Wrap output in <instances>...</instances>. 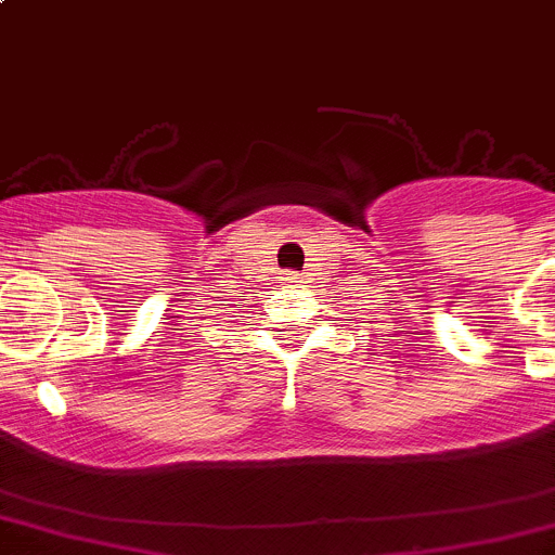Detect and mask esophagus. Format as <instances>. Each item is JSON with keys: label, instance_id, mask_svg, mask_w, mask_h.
I'll list each match as a JSON object with an SVG mask.
<instances>
[{"label": "esophagus", "instance_id": "1", "mask_svg": "<svg viewBox=\"0 0 555 555\" xmlns=\"http://www.w3.org/2000/svg\"><path fill=\"white\" fill-rule=\"evenodd\" d=\"M286 281H292V278H286Z\"/></svg>", "mask_w": 555, "mask_h": 555}]
</instances>
